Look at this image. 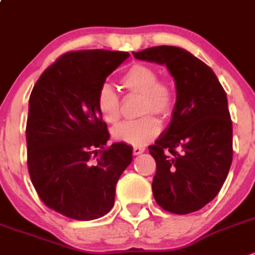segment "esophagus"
<instances>
[{"mask_svg": "<svg viewBox=\"0 0 255 255\" xmlns=\"http://www.w3.org/2000/svg\"><path fill=\"white\" fill-rule=\"evenodd\" d=\"M144 150H145L144 146H134V148H132V153H134V155H139V154L143 153Z\"/></svg>", "mask_w": 255, "mask_h": 255, "instance_id": "esophagus-1", "label": "esophagus"}]
</instances>
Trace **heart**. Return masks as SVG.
<instances>
[{
	"label": "heart",
	"instance_id": "1",
	"mask_svg": "<svg viewBox=\"0 0 255 255\" xmlns=\"http://www.w3.org/2000/svg\"><path fill=\"white\" fill-rule=\"evenodd\" d=\"M158 69L153 65H131L120 79L124 90L129 93L141 96L140 114L143 118L137 120L124 121L112 131L118 141L134 146H141L153 140L160 131L159 120L151 114L167 118L176 105L177 91L174 83L168 78H158ZM96 106L106 123L116 124L120 119V97L112 86L104 83L96 95Z\"/></svg>",
	"mask_w": 255,
	"mask_h": 255
}]
</instances>
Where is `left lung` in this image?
<instances>
[{
  "label": "left lung",
  "mask_w": 255,
  "mask_h": 255,
  "mask_svg": "<svg viewBox=\"0 0 255 255\" xmlns=\"http://www.w3.org/2000/svg\"><path fill=\"white\" fill-rule=\"evenodd\" d=\"M132 55L167 65L177 87L170 124L149 146L156 163L154 198L172 214L197 211L220 192L233 160L225 91L209 65L182 48L153 46Z\"/></svg>",
  "instance_id": "1"
}]
</instances>
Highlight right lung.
<instances>
[{
  "mask_svg": "<svg viewBox=\"0 0 255 255\" xmlns=\"http://www.w3.org/2000/svg\"><path fill=\"white\" fill-rule=\"evenodd\" d=\"M129 57L118 50L67 51L43 72L29 100L27 169L49 209L79 221L99 219L115 202L131 146H107L110 134L96 95Z\"/></svg>",
  "mask_w": 255,
  "mask_h": 255,
  "instance_id": "right-lung-1",
  "label": "right lung"
}]
</instances>
